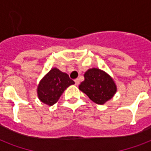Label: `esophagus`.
<instances>
[{"instance_id":"1","label":"esophagus","mask_w":151,"mask_h":151,"mask_svg":"<svg viewBox=\"0 0 151 151\" xmlns=\"http://www.w3.org/2000/svg\"><path fill=\"white\" fill-rule=\"evenodd\" d=\"M74 81H75V85H78L79 84H80V81H79V79H78V78L75 79V80H74Z\"/></svg>"}]
</instances>
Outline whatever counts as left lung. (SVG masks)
Returning <instances> with one entry per match:
<instances>
[{
	"label": "left lung",
	"instance_id": "left-lung-1",
	"mask_svg": "<svg viewBox=\"0 0 151 151\" xmlns=\"http://www.w3.org/2000/svg\"><path fill=\"white\" fill-rule=\"evenodd\" d=\"M84 77L85 81L81 83L79 89L97 104L106 103L117 91L112 78L99 69H90L85 72Z\"/></svg>",
	"mask_w": 151,
	"mask_h": 151
}]
</instances>
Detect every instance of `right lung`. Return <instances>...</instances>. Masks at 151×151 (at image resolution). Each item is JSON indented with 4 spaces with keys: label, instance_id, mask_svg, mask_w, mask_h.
Segmentation results:
<instances>
[{
    "label": "right lung",
    "instance_id": "1",
    "mask_svg": "<svg viewBox=\"0 0 151 151\" xmlns=\"http://www.w3.org/2000/svg\"><path fill=\"white\" fill-rule=\"evenodd\" d=\"M73 84L74 81L66 73L56 68L52 69L39 84L37 88L39 99L47 105H53L59 100L64 90Z\"/></svg>",
    "mask_w": 151,
    "mask_h": 151
}]
</instances>
